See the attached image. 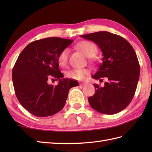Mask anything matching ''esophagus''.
I'll use <instances>...</instances> for the list:
<instances>
[{
	"instance_id": "obj_1",
	"label": "esophagus",
	"mask_w": 152,
	"mask_h": 152,
	"mask_svg": "<svg viewBox=\"0 0 152 152\" xmlns=\"http://www.w3.org/2000/svg\"><path fill=\"white\" fill-rule=\"evenodd\" d=\"M86 84H87V83H85V82H84V83H80V86H86Z\"/></svg>"
}]
</instances>
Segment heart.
Here are the masks:
<instances>
[{
	"label": "heart",
	"instance_id": "obj_1",
	"mask_svg": "<svg viewBox=\"0 0 152 152\" xmlns=\"http://www.w3.org/2000/svg\"><path fill=\"white\" fill-rule=\"evenodd\" d=\"M76 48L88 58H92L95 56L98 52L97 47L95 44L89 41H82L77 44ZM69 50L68 48L63 50L58 56V62L61 66H64L68 61ZM89 74V71L82 69H75L68 70L65 74L68 78L74 80H83Z\"/></svg>",
	"mask_w": 152,
	"mask_h": 152
}]
</instances>
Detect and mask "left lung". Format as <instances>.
I'll return each instance as SVG.
<instances>
[{
	"label": "left lung",
	"mask_w": 152,
	"mask_h": 152,
	"mask_svg": "<svg viewBox=\"0 0 152 152\" xmlns=\"http://www.w3.org/2000/svg\"><path fill=\"white\" fill-rule=\"evenodd\" d=\"M81 37L93 41L102 52V63L92 78L108 79L104 87L94 84L95 92L88 98L89 104L101 114H117L129 104L136 91L140 76L137 54L127 40L107 31Z\"/></svg>",
	"instance_id": "obj_1"
}]
</instances>
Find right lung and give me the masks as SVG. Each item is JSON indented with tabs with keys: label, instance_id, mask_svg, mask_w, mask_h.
<instances>
[{
	"label": "right lung",
	"instance_id": "right-lung-1",
	"mask_svg": "<svg viewBox=\"0 0 152 152\" xmlns=\"http://www.w3.org/2000/svg\"><path fill=\"white\" fill-rule=\"evenodd\" d=\"M72 42L58 37L43 38L28 44L19 56L12 70L13 85L19 102L31 114L47 117L63 108L74 85L63 78L58 56ZM51 78L59 79V83L48 85Z\"/></svg>",
	"mask_w": 152,
	"mask_h": 152
}]
</instances>
